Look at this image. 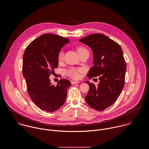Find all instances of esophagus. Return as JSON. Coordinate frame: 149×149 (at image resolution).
Masks as SVG:
<instances>
[{
    "label": "esophagus",
    "instance_id": "obj_1",
    "mask_svg": "<svg viewBox=\"0 0 149 149\" xmlns=\"http://www.w3.org/2000/svg\"><path fill=\"white\" fill-rule=\"evenodd\" d=\"M79 82H78V81H71V84L72 85H75V84H79Z\"/></svg>",
    "mask_w": 149,
    "mask_h": 149
}]
</instances>
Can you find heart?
<instances>
[{
    "label": "heart",
    "instance_id": "obj_1",
    "mask_svg": "<svg viewBox=\"0 0 149 149\" xmlns=\"http://www.w3.org/2000/svg\"><path fill=\"white\" fill-rule=\"evenodd\" d=\"M87 50L86 48L84 47H79L77 49V51L79 54H80L82 52ZM64 52L63 51H60L58 55V60L59 61H62L64 58ZM67 74L68 75H69L70 77L74 79H78L79 78V70L75 69V68H70L67 71Z\"/></svg>",
    "mask_w": 149,
    "mask_h": 149
}]
</instances>
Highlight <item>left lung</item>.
<instances>
[{"label":"left lung","mask_w":149,"mask_h":149,"mask_svg":"<svg viewBox=\"0 0 149 149\" xmlns=\"http://www.w3.org/2000/svg\"><path fill=\"white\" fill-rule=\"evenodd\" d=\"M93 51V66L87 75L89 78L99 76L97 86L86 81L89 86L85 97L87 104L97 111H104L118 98L124 86L126 65L121 47L102 34L97 33L81 38Z\"/></svg>","instance_id":"8db88e82"}]
</instances>
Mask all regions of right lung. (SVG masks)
<instances>
[{"instance_id":"add662e5","label":"right lung","mask_w":149,"mask_h":149,"mask_svg":"<svg viewBox=\"0 0 149 149\" xmlns=\"http://www.w3.org/2000/svg\"><path fill=\"white\" fill-rule=\"evenodd\" d=\"M70 42L58 35L44 34L30 42L23 56L22 74L32 101L41 109L52 112L64 103L71 82L61 79L56 86L49 78L58 66L61 48Z\"/></svg>"}]
</instances>
